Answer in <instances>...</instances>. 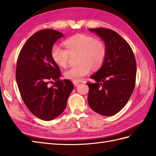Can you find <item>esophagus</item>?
I'll return each instance as SVG.
<instances>
[{
  "label": "esophagus",
  "mask_w": 156,
  "mask_h": 156,
  "mask_svg": "<svg viewBox=\"0 0 156 156\" xmlns=\"http://www.w3.org/2000/svg\"><path fill=\"white\" fill-rule=\"evenodd\" d=\"M73 84H74V86H77L78 84H79V82H73Z\"/></svg>",
  "instance_id": "1"
}]
</instances>
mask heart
I'll use <instances>...</instances> for the list:
<instances>
[{
  "label": "heart",
  "mask_w": 156,
  "mask_h": 156,
  "mask_svg": "<svg viewBox=\"0 0 156 156\" xmlns=\"http://www.w3.org/2000/svg\"><path fill=\"white\" fill-rule=\"evenodd\" d=\"M63 44L65 49L53 46L51 57L53 62L60 67L67 65L70 56H78V64L66 70L65 77L78 82L90 74L91 67L97 69L103 65L106 57V46L103 41L83 34H76L66 39Z\"/></svg>",
  "instance_id": "heart-1"
}]
</instances>
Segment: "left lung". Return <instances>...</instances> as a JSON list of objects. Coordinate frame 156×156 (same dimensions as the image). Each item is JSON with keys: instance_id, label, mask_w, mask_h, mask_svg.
I'll return each instance as SVG.
<instances>
[{"instance_id": "1", "label": "left lung", "mask_w": 156, "mask_h": 156, "mask_svg": "<svg viewBox=\"0 0 156 156\" xmlns=\"http://www.w3.org/2000/svg\"><path fill=\"white\" fill-rule=\"evenodd\" d=\"M103 40L106 57L101 69L91 76L95 83H87L88 104L95 112L110 116L119 112L134 90L136 65L131 46L115 31L89 29Z\"/></svg>"}]
</instances>
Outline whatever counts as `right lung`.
<instances>
[{
  "instance_id": "obj_1",
  "label": "right lung",
  "mask_w": 156,
  "mask_h": 156,
  "mask_svg": "<svg viewBox=\"0 0 156 156\" xmlns=\"http://www.w3.org/2000/svg\"><path fill=\"white\" fill-rule=\"evenodd\" d=\"M63 37L53 29L38 31L22 47L17 61L16 78L22 99L31 113L44 121L63 112L74 88L69 80L59 79L60 69L51 57L53 45ZM50 83L54 85L50 87Z\"/></svg>"
}]
</instances>
